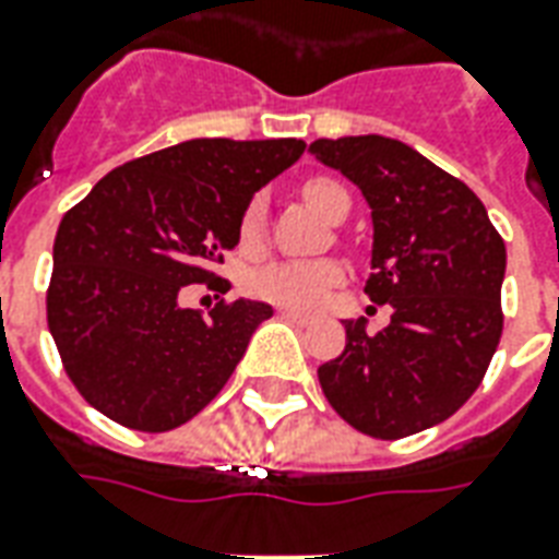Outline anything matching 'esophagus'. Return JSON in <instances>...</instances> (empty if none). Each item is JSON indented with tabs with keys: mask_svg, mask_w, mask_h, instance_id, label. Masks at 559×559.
<instances>
[{
	"mask_svg": "<svg viewBox=\"0 0 559 559\" xmlns=\"http://www.w3.org/2000/svg\"><path fill=\"white\" fill-rule=\"evenodd\" d=\"M278 314L284 320L296 323V326H308V323H311V318H308V314H302V311H290V308H278Z\"/></svg>",
	"mask_w": 559,
	"mask_h": 559,
	"instance_id": "1",
	"label": "esophagus"
}]
</instances>
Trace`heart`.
Wrapping results in <instances>:
<instances>
[{"mask_svg":"<svg viewBox=\"0 0 559 559\" xmlns=\"http://www.w3.org/2000/svg\"><path fill=\"white\" fill-rule=\"evenodd\" d=\"M302 197L333 221L342 205H350L347 190L333 178H311L302 187ZM266 241V199L253 197L241 209L239 217V248L245 253H257ZM345 269L338 260H275L266 266H257L245 278V290L253 299L269 306L290 308V311H314L342 281Z\"/></svg>","mask_w":559,"mask_h":559,"instance_id":"heart-1","label":"heart"}]
</instances>
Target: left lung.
Here are the masks:
<instances>
[{
	"mask_svg": "<svg viewBox=\"0 0 559 559\" xmlns=\"http://www.w3.org/2000/svg\"><path fill=\"white\" fill-rule=\"evenodd\" d=\"M314 157L372 209L366 293L390 326L345 320V350L318 369L323 396L372 439H405L454 415L481 384L502 335L506 241L481 199L415 147L384 135L318 139Z\"/></svg>",
	"mask_w": 559,
	"mask_h": 559,
	"instance_id": "left-lung-1",
	"label": "left lung"
}]
</instances>
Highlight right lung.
Instances as JSON below:
<instances>
[{
    "mask_svg": "<svg viewBox=\"0 0 559 559\" xmlns=\"http://www.w3.org/2000/svg\"><path fill=\"white\" fill-rule=\"evenodd\" d=\"M299 139H190L123 163L69 209L53 239L48 326L66 374L105 417L142 432L187 424L224 390L272 306L236 299L202 314L239 245L248 199L302 157Z\"/></svg>",
    "mask_w": 559,
    "mask_h": 559,
    "instance_id": "1",
    "label": "right lung"
}]
</instances>
